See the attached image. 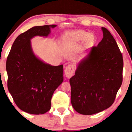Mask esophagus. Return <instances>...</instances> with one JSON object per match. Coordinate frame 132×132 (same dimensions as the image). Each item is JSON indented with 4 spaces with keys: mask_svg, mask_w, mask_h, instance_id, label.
Returning <instances> with one entry per match:
<instances>
[{
    "mask_svg": "<svg viewBox=\"0 0 132 132\" xmlns=\"http://www.w3.org/2000/svg\"><path fill=\"white\" fill-rule=\"evenodd\" d=\"M65 75L68 78H71L74 73V66L72 64H69L65 69Z\"/></svg>",
    "mask_w": 132,
    "mask_h": 132,
    "instance_id": "1",
    "label": "esophagus"
}]
</instances>
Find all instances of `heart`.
I'll use <instances>...</instances> for the list:
<instances>
[{
    "instance_id": "b5f03b06",
    "label": "heart",
    "mask_w": 132,
    "mask_h": 132,
    "mask_svg": "<svg viewBox=\"0 0 132 132\" xmlns=\"http://www.w3.org/2000/svg\"><path fill=\"white\" fill-rule=\"evenodd\" d=\"M64 40H70L73 41H85L87 44H93L95 40V37L94 34H89L84 30H75L67 32L64 36Z\"/></svg>"
}]
</instances>
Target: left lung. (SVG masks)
<instances>
[{
  "label": "left lung",
  "mask_w": 132,
  "mask_h": 132,
  "mask_svg": "<svg viewBox=\"0 0 132 132\" xmlns=\"http://www.w3.org/2000/svg\"><path fill=\"white\" fill-rule=\"evenodd\" d=\"M103 38L91 48L70 79L71 103L78 113L92 115L109 108L123 81V59L113 35L102 27Z\"/></svg>",
  "instance_id": "1"
}]
</instances>
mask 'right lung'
I'll return each mask as SVG.
<instances>
[{
    "label": "right lung",
    "mask_w": 132,
    "mask_h": 132,
    "mask_svg": "<svg viewBox=\"0 0 132 132\" xmlns=\"http://www.w3.org/2000/svg\"><path fill=\"white\" fill-rule=\"evenodd\" d=\"M56 26L34 27L18 35L7 58L9 91L18 107L32 114H43L50 109L53 94L63 81V64L43 62L35 56L31 45V38L46 37Z\"/></svg>",
    "instance_id": "add662e5"
}]
</instances>
